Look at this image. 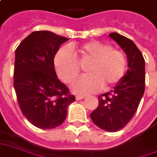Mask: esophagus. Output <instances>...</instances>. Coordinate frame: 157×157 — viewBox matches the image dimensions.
Listing matches in <instances>:
<instances>
[{
  "label": "esophagus",
  "mask_w": 157,
  "mask_h": 157,
  "mask_svg": "<svg viewBox=\"0 0 157 157\" xmlns=\"http://www.w3.org/2000/svg\"><path fill=\"white\" fill-rule=\"evenodd\" d=\"M83 98H84V97L83 96H80V95H78V96H76V100H81L83 99Z\"/></svg>",
  "instance_id": "esophagus-1"
}]
</instances>
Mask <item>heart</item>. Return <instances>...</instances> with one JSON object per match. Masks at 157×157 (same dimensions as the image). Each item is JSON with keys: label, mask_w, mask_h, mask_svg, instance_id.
<instances>
[{"label": "heart", "mask_w": 157, "mask_h": 157, "mask_svg": "<svg viewBox=\"0 0 157 157\" xmlns=\"http://www.w3.org/2000/svg\"><path fill=\"white\" fill-rule=\"evenodd\" d=\"M78 62H90L86 68L88 74L78 78L71 86L72 91L80 95L95 93L102 88L110 89L122 79L127 67L122 51L100 41H89L71 45L70 49L62 48L56 53L54 64L59 78L64 83L72 82L79 74Z\"/></svg>", "instance_id": "heart-1"}]
</instances>
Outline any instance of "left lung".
<instances>
[{
    "instance_id": "left-lung-1",
    "label": "left lung",
    "mask_w": 157,
    "mask_h": 157,
    "mask_svg": "<svg viewBox=\"0 0 157 157\" xmlns=\"http://www.w3.org/2000/svg\"><path fill=\"white\" fill-rule=\"evenodd\" d=\"M109 36L127 55L128 69L113 90L98 96V106L90 117L99 128L115 132L130 122L144 94L145 59L130 39L115 32Z\"/></svg>"
}]
</instances>
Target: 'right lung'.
I'll return each mask as SVG.
<instances>
[{
  "label": "right lung",
  "mask_w": 157,
  "mask_h": 157,
  "mask_svg": "<svg viewBox=\"0 0 157 157\" xmlns=\"http://www.w3.org/2000/svg\"><path fill=\"white\" fill-rule=\"evenodd\" d=\"M67 40L50 31H34L16 49L14 88L19 106L27 120L41 129L62 124L75 101L58 79L54 64L59 46Z\"/></svg>",
  "instance_id": "1"
}]
</instances>
